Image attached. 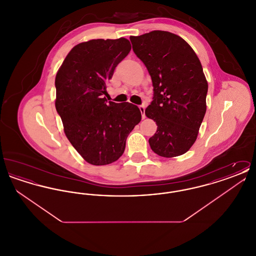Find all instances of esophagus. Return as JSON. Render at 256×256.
Listing matches in <instances>:
<instances>
[{
	"mask_svg": "<svg viewBox=\"0 0 256 256\" xmlns=\"http://www.w3.org/2000/svg\"><path fill=\"white\" fill-rule=\"evenodd\" d=\"M139 110H140V112L142 113V118L145 119V117H146V116H145V106H139Z\"/></svg>",
	"mask_w": 256,
	"mask_h": 256,
	"instance_id": "obj_1",
	"label": "esophagus"
}]
</instances>
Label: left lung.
Instances as JSON below:
<instances>
[{
  "label": "left lung",
  "mask_w": 256,
  "mask_h": 256,
  "mask_svg": "<svg viewBox=\"0 0 256 256\" xmlns=\"http://www.w3.org/2000/svg\"><path fill=\"white\" fill-rule=\"evenodd\" d=\"M130 39L154 86V100L145 110L158 124L148 139L150 148L163 158L182 156L195 143L206 112L208 84L202 63L184 39L169 32Z\"/></svg>",
  "instance_id": "obj_1"
}]
</instances>
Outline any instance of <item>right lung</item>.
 I'll return each mask as SVG.
<instances>
[{
	"instance_id": "obj_1",
	"label": "right lung",
	"mask_w": 256,
	"mask_h": 256,
	"mask_svg": "<svg viewBox=\"0 0 256 256\" xmlns=\"http://www.w3.org/2000/svg\"><path fill=\"white\" fill-rule=\"evenodd\" d=\"M132 49L128 39H92L76 45L56 76V108L64 132L89 164L108 165L120 158L126 141L141 121L130 102L106 100V82Z\"/></svg>"
}]
</instances>
